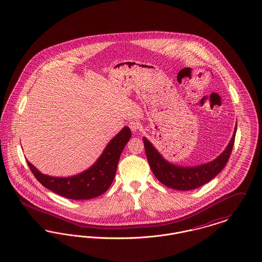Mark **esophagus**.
<instances>
[{
    "label": "esophagus",
    "instance_id": "1",
    "mask_svg": "<svg viewBox=\"0 0 262 262\" xmlns=\"http://www.w3.org/2000/svg\"><path fill=\"white\" fill-rule=\"evenodd\" d=\"M128 125H129V127H130V129L134 132V133H137V132H139V129H140V123L138 122V121H130L129 123H128Z\"/></svg>",
    "mask_w": 262,
    "mask_h": 262
}]
</instances>
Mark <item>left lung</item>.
I'll return each instance as SVG.
<instances>
[{"label": "left lung", "instance_id": "left-lung-1", "mask_svg": "<svg viewBox=\"0 0 262 262\" xmlns=\"http://www.w3.org/2000/svg\"><path fill=\"white\" fill-rule=\"evenodd\" d=\"M236 125L235 123L233 135L226 149L214 160L196 166H181L171 163L160 154L148 139L143 137L146 157L155 177L162 184L180 191L193 190L208 183L224 169L230 158L234 143Z\"/></svg>", "mask_w": 262, "mask_h": 262}]
</instances>
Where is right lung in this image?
Returning <instances> with one entry per match:
<instances>
[{
  "instance_id": "obj_1",
  "label": "right lung",
  "mask_w": 262,
  "mask_h": 262,
  "mask_svg": "<svg viewBox=\"0 0 262 262\" xmlns=\"http://www.w3.org/2000/svg\"><path fill=\"white\" fill-rule=\"evenodd\" d=\"M132 138L128 126L110 140L92 166L75 175L56 177L41 173L28 160L34 177L48 190L72 200H89L105 193L113 183L119 159L123 149Z\"/></svg>"
}]
</instances>
